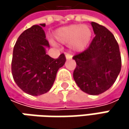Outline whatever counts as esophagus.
Returning <instances> with one entry per match:
<instances>
[{
    "mask_svg": "<svg viewBox=\"0 0 129 129\" xmlns=\"http://www.w3.org/2000/svg\"><path fill=\"white\" fill-rule=\"evenodd\" d=\"M72 56L71 54H66V60H70V59H72Z\"/></svg>",
    "mask_w": 129,
    "mask_h": 129,
    "instance_id": "obj_1",
    "label": "esophagus"
}]
</instances>
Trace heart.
<instances>
[{"label": "heart", "mask_w": 129, "mask_h": 129, "mask_svg": "<svg viewBox=\"0 0 129 129\" xmlns=\"http://www.w3.org/2000/svg\"><path fill=\"white\" fill-rule=\"evenodd\" d=\"M54 37L58 43L69 44L74 51L81 52L84 51L89 45L92 31L87 25L72 24L56 30Z\"/></svg>", "instance_id": "obj_1"}]
</instances>
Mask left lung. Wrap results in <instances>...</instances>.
I'll return each instance as SVG.
<instances>
[{
  "instance_id": "obj_1",
  "label": "left lung",
  "mask_w": 129,
  "mask_h": 129,
  "mask_svg": "<svg viewBox=\"0 0 129 129\" xmlns=\"http://www.w3.org/2000/svg\"><path fill=\"white\" fill-rule=\"evenodd\" d=\"M91 25L95 36L87 50L73 57L77 64L73 78L82 91L96 95L114 84L121 70V56L112 33L95 22Z\"/></svg>"
}]
</instances>
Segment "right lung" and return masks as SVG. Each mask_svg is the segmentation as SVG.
Returning a JSON list of instances; mask_svg holds the SVG:
<instances>
[{"instance_id":"obj_1","label":"right lung","mask_w":129,"mask_h":129,"mask_svg":"<svg viewBox=\"0 0 129 129\" xmlns=\"http://www.w3.org/2000/svg\"><path fill=\"white\" fill-rule=\"evenodd\" d=\"M33 25L17 39L13 48L12 74L16 84L31 95H42L51 90L58 69L65 64L63 54L57 59L46 54L49 43L43 27Z\"/></svg>"}]
</instances>
